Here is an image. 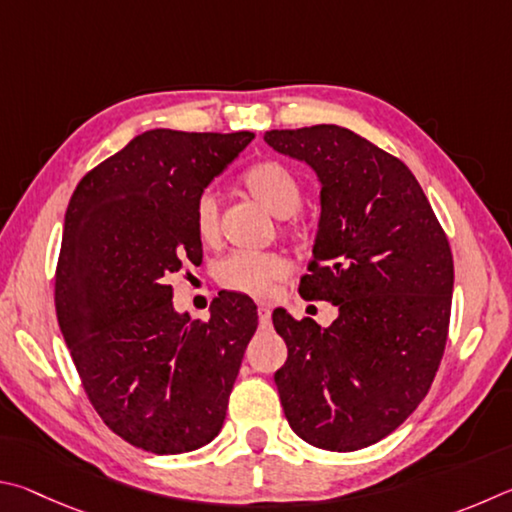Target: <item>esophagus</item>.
<instances>
[{"mask_svg": "<svg viewBox=\"0 0 512 512\" xmlns=\"http://www.w3.org/2000/svg\"><path fill=\"white\" fill-rule=\"evenodd\" d=\"M258 321H261V326H270L272 321V308L265 303H258Z\"/></svg>", "mask_w": 512, "mask_h": 512, "instance_id": "34e87169", "label": "esophagus"}]
</instances>
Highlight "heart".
<instances>
[{"label": "heart", "mask_w": 512, "mask_h": 512, "mask_svg": "<svg viewBox=\"0 0 512 512\" xmlns=\"http://www.w3.org/2000/svg\"><path fill=\"white\" fill-rule=\"evenodd\" d=\"M242 186L276 218H290L301 206V184L297 175L281 161L265 159L242 173ZM193 227L202 242H213L220 233V202L213 191H202L193 206ZM288 258L276 251L238 249L215 267L222 288L265 297L288 274Z\"/></svg>", "instance_id": "heart-1"}]
</instances>
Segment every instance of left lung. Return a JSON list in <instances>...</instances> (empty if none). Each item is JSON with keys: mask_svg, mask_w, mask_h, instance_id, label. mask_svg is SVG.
I'll return each mask as SVG.
<instances>
[{"mask_svg": "<svg viewBox=\"0 0 512 512\" xmlns=\"http://www.w3.org/2000/svg\"><path fill=\"white\" fill-rule=\"evenodd\" d=\"M265 141L319 177V231L299 294L339 308L328 328L274 310L288 346L274 373L285 418L321 450H362L432 387L452 310L450 242L411 170L360 134L324 123L270 130Z\"/></svg>", "mask_w": 512, "mask_h": 512, "instance_id": "8db88e82", "label": "left lung"}]
</instances>
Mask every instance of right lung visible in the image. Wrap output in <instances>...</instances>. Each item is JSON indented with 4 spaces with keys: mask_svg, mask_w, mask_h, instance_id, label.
<instances>
[{
    "mask_svg": "<svg viewBox=\"0 0 512 512\" xmlns=\"http://www.w3.org/2000/svg\"><path fill=\"white\" fill-rule=\"evenodd\" d=\"M254 132L148 130L89 170L71 195L56 312L103 423L152 454L211 443L258 326L247 294L220 292L206 321L173 308L168 276L202 263L197 195Z\"/></svg>",
    "mask_w": 512,
    "mask_h": 512,
    "instance_id": "1",
    "label": "right lung"
}]
</instances>
